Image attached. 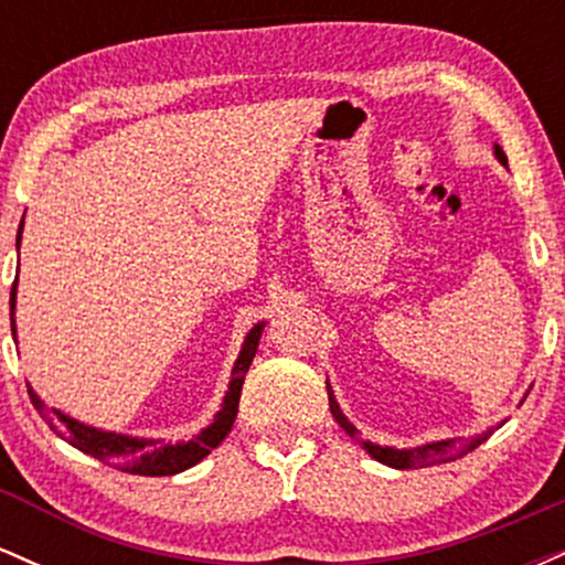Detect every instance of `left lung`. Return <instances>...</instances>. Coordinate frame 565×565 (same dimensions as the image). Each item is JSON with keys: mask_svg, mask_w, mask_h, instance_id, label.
<instances>
[{"mask_svg": "<svg viewBox=\"0 0 565 565\" xmlns=\"http://www.w3.org/2000/svg\"><path fill=\"white\" fill-rule=\"evenodd\" d=\"M494 157L499 159V164L508 167V157H504V151L499 146H494ZM327 391H329V408H332L337 425H340L350 438L359 440V444L364 446V449L372 454L377 462L387 465V468H395V470H417V468H430V465H440V462H454V459L465 457V454L478 449V446H481L483 440L491 436V430H486V433H481V436L436 440V444L417 446V449H393V446H380V444H372V440L361 438L359 430L353 427V423H348V417L342 414L340 404H337V398H334L332 387H329V382H327Z\"/></svg>", "mask_w": 565, "mask_h": 565, "instance_id": "1", "label": "left lung"}]
</instances>
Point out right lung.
Wrapping results in <instances>:
<instances>
[{
  "label": "right lung",
  "mask_w": 565,
  "mask_h": 565,
  "mask_svg": "<svg viewBox=\"0 0 565 565\" xmlns=\"http://www.w3.org/2000/svg\"><path fill=\"white\" fill-rule=\"evenodd\" d=\"M21 233H23V220L21 228H18V244H21ZM18 278L12 284L10 291V323H12V334H15V289ZM263 327L265 321L255 323V329H249L246 334L242 353H238L236 364H233L231 372V385L228 393L223 398V408L215 414V423L193 436L191 440H180V444H161L159 438H135V436H121V433H108V430H97V427H89L79 423V419L68 417L63 414L61 408H47L44 401L31 391L29 385V395L31 404L39 414H42L44 423L50 425V430H55L63 440H68L71 446L89 454V457L100 459V462L111 465V468H119L125 472H132V476H174V472H183L193 465H199L201 459L206 457L215 446L223 444V438L228 436L233 419H236L238 412V398H242V385H244V374L249 372L252 359H255L257 345H260L263 337Z\"/></svg>",
  "instance_id": "1"
}]
</instances>
